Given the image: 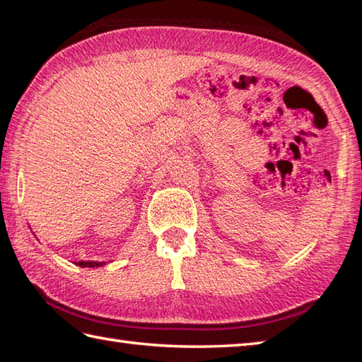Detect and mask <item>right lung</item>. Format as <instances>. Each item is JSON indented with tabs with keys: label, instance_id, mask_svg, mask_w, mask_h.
I'll return each mask as SVG.
<instances>
[{
	"label": "right lung",
	"instance_id": "1",
	"mask_svg": "<svg viewBox=\"0 0 362 362\" xmlns=\"http://www.w3.org/2000/svg\"><path fill=\"white\" fill-rule=\"evenodd\" d=\"M76 264L81 267H99L105 263H96V261H79V263H76Z\"/></svg>",
	"mask_w": 362,
	"mask_h": 362
}]
</instances>
